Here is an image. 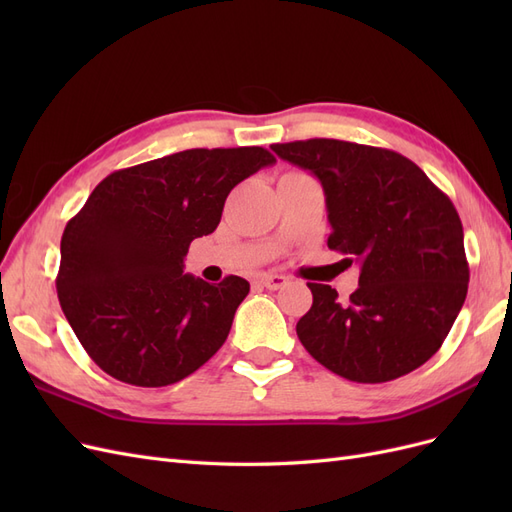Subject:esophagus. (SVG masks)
<instances>
[{
	"instance_id": "esophagus-1",
	"label": "esophagus",
	"mask_w": 512,
	"mask_h": 512,
	"mask_svg": "<svg viewBox=\"0 0 512 512\" xmlns=\"http://www.w3.org/2000/svg\"><path fill=\"white\" fill-rule=\"evenodd\" d=\"M286 277L284 275H260V284L269 288V290H280L282 286H286Z\"/></svg>"
}]
</instances>
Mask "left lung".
Listing matches in <instances>:
<instances>
[{
  "mask_svg": "<svg viewBox=\"0 0 512 512\" xmlns=\"http://www.w3.org/2000/svg\"><path fill=\"white\" fill-rule=\"evenodd\" d=\"M282 160L324 190L329 247L361 265L348 301L327 284L297 335L314 359L352 382H389L436 354L466 301L470 269L451 198L391 149L335 138L277 143Z\"/></svg>",
  "mask_w": 512,
  "mask_h": 512,
  "instance_id": "obj_1",
  "label": "left lung"
}]
</instances>
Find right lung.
<instances>
[{
  "instance_id": "1",
  "label": "right lung",
  "mask_w": 512,
  "mask_h": 512,
  "mask_svg": "<svg viewBox=\"0 0 512 512\" xmlns=\"http://www.w3.org/2000/svg\"><path fill=\"white\" fill-rule=\"evenodd\" d=\"M273 162L262 147L188 149L115 170L89 194L61 237L57 297L108 376L168 386L222 348L250 284L213 286L183 258L218 228L230 190Z\"/></svg>"
}]
</instances>
